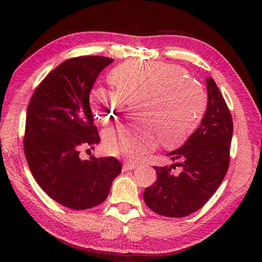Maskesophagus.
I'll use <instances>...</instances> for the list:
<instances>
[{"mask_svg":"<svg viewBox=\"0 0 262 262\" xmlns=\"http://www.w3.org/2000/svg\"><path fill=\"white\" fill-rule=\"evenodd\" d=\"M135 167H136V165L134 163H123L122 170L123 171H130V170H134Z\"/></svg>","mask_w":262,"mask_h":262,"instance_id":"esophagus-1","label":"esophagus"}]
</instances>
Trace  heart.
Wrapping results in <instances>:
<instances>
[{
	"label": "heart",
	"mask_w": 262,
	"mask_h": 262,
	"mask_svg": "<svg viewBox=\"0 0 262 262\" xmlns=\"http://www.w3.org/2000/svg\"><path fill=\"white\" fill-rule=\"evenodd\" d=\"M115 90L99 86L90 94V105L97 120H115L123 100L142 101L137 117L144 123L121 125L104 134V148L113 156L137 161L156 145L151 127L167 148L178 147L200 122L206 108V92L198 81L179 66L132 60L110 74Z\"/></svg>",
	"instance_id": "heart-1"
}]
</instances>
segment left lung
Returning a JSON list of instances; mask_svg holds the SVG:
<instances>
[{
	"mask_svg": "<svg viewBox=\"0 0 262 262\" xmlns=\"http://www.w3.org/2000/svg\"><path fill=\"white\" fill-rule=\"evenodd\" d=\"M208 104L200 127L179 149L168 152L171 166H155L157 180L145 188L143 199L152 211L166 217H185L200 209L220 187L230 162L233 122L219 86L206 79Z\"/></svg>",
	"mask_w": 262,
	"mask_h": 262,
	"instance_id": "left-lung-1",
	"label": "left lung"
}]
</instances>
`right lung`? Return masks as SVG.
Wrapping results in <instances>:
<instances>
[{
    "label": "right lung",
    "mask_w": 262,
    "mask_h": 262,
    "mask_svg": "<svg viewBox=\"0 0 262 262\" xmlns=\"http://www.w3.org/2000/svg\"><path fill=\"white\" fill-rule=\"evenodd\" d=\"M113 61L79 56L62 62L30 100L24 152L31 173L48 196L70 209L104 202L121 172L114 157L79 158L82 147L94 149L100 142L89 98L98 75Z\"/></svg>",
    "instance_id": "right-lung-1"
}]
</instances>
